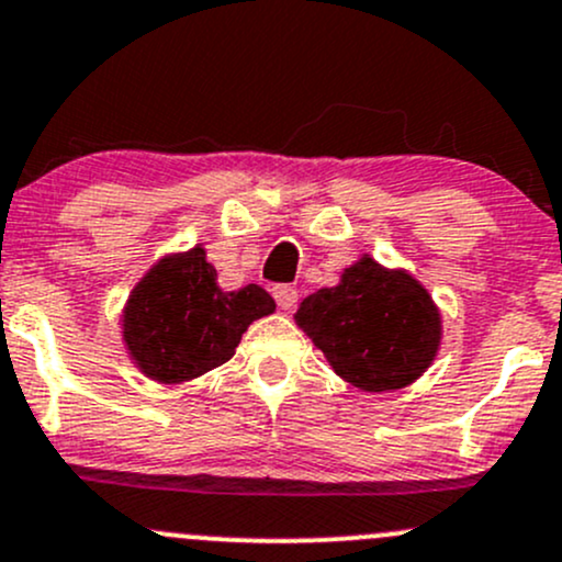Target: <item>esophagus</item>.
<instances>
[{
  "label": "esophagus",
  "mask_w": 562,
  "mask_h": 562,
  "mask_svg": "<svg viewBox=\"0 0 562 562\" xmlns=\"http://www.w3.org/2000/svg\"><path fill=\"white\" fill-rule=\"evenodd\" d=\"M274 299H277V304H280V310L291 312V310H296V304H299V291L293 285H277Z\"/></svg>",
  "instance_id": "1"
}]
</instances>
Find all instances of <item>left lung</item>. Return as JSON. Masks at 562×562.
<instances>
[{
  "label": "left lung",
  "instance_id": "obj_1",
  "mask_svg": "<svg viewBox=\"0 0 562 562\" xmlns=\"http://www.w3.org/2000/svg\"><path fill=\"white\" fill-rule=\"evenodd\" d=\"M296 323L336 374L369 393L409 385L439 347V312L417 280L360 258L336 288L301 301Z\"/></svg>",
  "mask_w": 562,
  "mask_h": 562
}]
</instances>
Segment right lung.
<instances>
[{
	"instance_id": "1",
	"label": "right lung",
	"mask_w": 562,
	"mask_h": 562,
	"mask_svg": "<svg viewBox=\"0 0 562 562\" xmlns=\"http://www.w3.org/2000/svg\"><path fill=\"white\" fill-rule=\"evenodd\" d=\"M274 312L258 285L226 293L202 247L164 258L134 288L123 315V339L150 380L186 382L234 356L241 334Z\"/></svg>"
}]
</instances>
